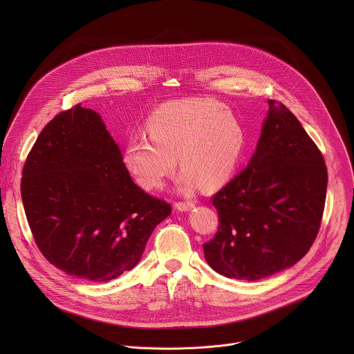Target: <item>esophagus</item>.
Wrapping results in <instances>:
<instances>
[{"mask_svg": "<svg viewBox=\"0 0 354 354\" xmlns=\"http://www.w3.org/2000/svg\"><path fill=\"white\" fill-rule=\"evenodd\" d=\"M194 206H196L194 201H178V203H175V207H176V210H179V212H189V210H192Z\"/></svg>", "mask_w": 354, "mask_h": 354, "instance_id": "esophagus-1", "label": "esophagus"}]
</instances>
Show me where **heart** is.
Listing matches in <instances>:
<instances>
[{"label":"heart","mask_w":354,"mask_h":354,"mask_svg":"<svg viewBox=\"0 0 354 354\" xmlns=\"http://www.w3.org/2000/svg\"><path fill=\"white\" fill-rule=\"evenodd\" d=\"M147 134L131 136L124 145L123 162L144 189L162 186L178 162L176 179L182 192L205 183L227 180L238 167L245 131L239 119L223 102L189 97L161 105L147 120Z\"/></svg>","instance_id":"heart-1"}]
</instances>
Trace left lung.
<instances>
[{
    "label": "left lung",
    "mask_w": 354,
    "mask_h": 354,
    "mask_svg": "<svg viewBox=\"0 0 354 354\" xmlns=\"http://www.w3.org/2000/svg\"><path fill=\"white\" fill-rule=\"evenodd\" d=\"M326 186L315 142L283 104L269 100L255 154L213 196L220 227L203 245L210 268L255 281L295 265L319 231Z\"/></svg>",
    "instance_id": "obj_1"
}]
</instances>
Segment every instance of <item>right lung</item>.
I'll use <instances>...</instances> for the list:
<instances>
[{
  "mask_svg": "<svg viewBox=\"0 0 354 354\" xmlns=\"http://www.w3.org/2000/svg\"><path fill=\"white\" fill-rule=\"evenodd\" d=\"M21 194L43 257L88 281L131 270L171 214L169 203L133 182L105 123L81 104L39 134L24 165Z\"/></svg>",
  "mask_w": 354,
  "mask_h": 354,
  "instance_id": "right-lung-1",
  "label": "right lung"
}]
</instances>
